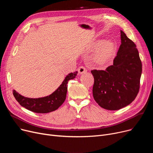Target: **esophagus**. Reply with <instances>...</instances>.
Wrapping results in <instances>:
<instances>
[{"mask_svg":"<svg viewBox=\"0 0 153 153\" xmlns=\"http://www.w3.org/2000/svg\"><path fill=\"white\" fill-rule=\"evenodd\" d=\"M78 72L80 74H83L86 73L87 70L84 66H81L78 68Z\"/></svg>","mask_w":153,"mask_h":153,"instance_id":"obj_1","label":"esophagus"}]
</instances>
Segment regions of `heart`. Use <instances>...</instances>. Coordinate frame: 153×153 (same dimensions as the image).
<instances>
[{"mask_svg": "<svg viewBox=\"0 0 153 153\" xmlns=\"http://www.w3.org/2000/svg\"><path fill=\"white\" fill-rule=\"evenodd\" d=\"M92 51L97 50L94 56V61L100 65L107 64L115 55L117 50L115 43L111 40H98L91 48Z\"/></svg>", "mask_w": 153, "mask_h": 153, "instance_id": "b5f03b06", "label": "heart"}]
</instances>
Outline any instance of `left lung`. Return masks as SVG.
Wrapping results in <instances>:
<instances>
[{
    "label": "left lung",
    "instance_id": "8db88e82",
    "mask_svg": "<svg viewBox=\"0 0 153 153\" xmlns=\"http://www.w3.org/2000/svg\"><path fill=\"white\" fill-rule=\"evenodd\" d=\"M121 45L114 64L106 70H92V93L103 108L121 109L130 104L140 89L142 64L136 45L122 30Z\"/></svg>",
    "mask_w": 153,
    "mask_h": 153
}]
</instances>
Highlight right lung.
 Listing matches in <instances>:
<instances>
[{
	"label": "right lung",
	"instance_id": "right-lung-1",
	"mask_svg": "<svg viewBox=\"0 0 153 153\" xmlns=\"http://www.w3.org/2000/svg\"><path fill=\"white\" fill-rule=\"evenodd\" d=\"M77 71L71 72L66 76L59 87L51 94L44 97L32 99L22 96L15 90L13 94L20 105L30 111L38 114H46L57 110L66 99L68 82L76 77Z\"/></svg>",
	"mask_w": 153,
	"mask_h": 153
}]
</instances>
